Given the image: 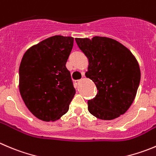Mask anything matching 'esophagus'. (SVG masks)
Wrapping results in <instances>:
<instances>
[{
  "label": "esophagus",
  "mask_w": 156,
  "mask_h": 156,
  "mask_svg": "<svg viewBox=\"0 0 156 156\" xmlns=\"http://www.w3.org/2000/svg\"><path fill=\"white\" fill-rule=\"evenodd\" d=\"M80 81H81V80H77V81H75V84H76V85H78V84H79V83H80Z\"/></svg>",
  "instance_id": "obj_1"
}]
</instances>
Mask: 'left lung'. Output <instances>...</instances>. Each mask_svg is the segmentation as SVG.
<instances>
[{"instance_id": "8db88e82", "label": "left lung", "mask_w": 156, "mask_h": 156, "mask_svg": "<svg viewBox=\"0 0 156 156\" xmlns=\"http://www.w3.org/2000/svg\"><path fill=\"white\" fill-rule=\"evenodd\" d=\"M88 59L85 76L94 81L98 94L87 109L104 120L116 119L133 102L140 82V69L133 54L118 41L104 36L75 38Z\"/></svg>"}]
</instances>
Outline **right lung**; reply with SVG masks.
<instances>
[{"label":"right lung","instance_id":"right-lung-1","mask_svg":"<svg viewBox=\"0 0 156 156\" xmlns=\"http://www.w3.org/2000/svg\"><path fill=\"white\" fill-rule=\"evenodd\" d=\"M73 43L72 36H52L27 49L21 60L20 93L29 110L43 121L61 118L75 94L66 66Z\"/></svg>","mask_w":156,"mask_h":156}]
</instances>
